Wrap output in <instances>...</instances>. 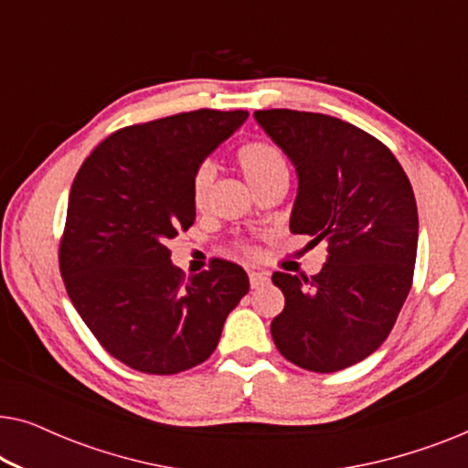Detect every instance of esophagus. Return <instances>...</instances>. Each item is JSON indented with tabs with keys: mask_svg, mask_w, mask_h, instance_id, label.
<instances>
[{
	"mask_svg": "<svg viewBox=\"0 0 468 468\" xmlns=\"http://www.w3.org/2000/svg\"><path fill=\"white\" fill-rule=\"evenodd\" d=\"M266 281H268V274L266 272H255V271L249 272V283H251L253 290H255V287L264 285Z\"/></svg>",
	"mask_w": 468,
	"mask_h": 468,
	"instance_id": "obj_1",
	"label": "esophagus"
}]
</instances>
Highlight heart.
<instances>
[{
	"instance_id": "1",
	"label": "heart",
	"mask_w": 468,
	"mask_h": 468,
	"mask_svg": "<svg viewBox=\"0 0 468 468\" xmlns=\"http://www.w3.org/2000/svg\"><path fill=\"white\" fill-rule=\"evenodd\" d=\"M236 165L258 194L261 189L271 187L272 183L287 178V159L283 151L279 146L266 143V140H249V143L240 144L239 151H236ZM213 185L215 168L210 164H202L194 172V178H191V202L197 210H202L208 204ZM239 251L253 255L255 249L247 242H240Z\"/></svg>"
}]
</instances>
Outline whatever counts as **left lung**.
<instances>
[{
  "label": "left lung",
  "instance_id": "1",
  "mask_svg": "<svg viewBox=\"0 0 468 468\" xmlns=\"http://www.w3.org/2000/svg\"><path fill=\"white\" fill-rule=\"evenodd\" d=\"M255 119L296 165L292 232L328 245L315 277L272 274L285 296L272 341L296 367L336 373L381 347L411 290L413 187L392 151L347 121L287 108Z\"/></svg>",
  "mask_w": 468,
  "mask_h": 468
}]
</instances>
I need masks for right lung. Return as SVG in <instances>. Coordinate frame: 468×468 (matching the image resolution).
<instances>
[{
	"mask_svg": "<svg viewBox=\"0 0 468 468\" xmlns=\"http://www.w3.org/2000/svg\"><path fill=\"white\" fill-rule=\"evenodd\" d=\"M247 117L200 108L123 127L74 178L59 271L82 322L125 367L176 375L202 364L249 292L234 261L215 258L185 279L165 247L196 221L194 172Z\"/></svg>",
	"mask_w": 468,
	"mask_h": 468,
	"instance_id": "obj_1",
	"label": "right lung"
}]
</instances>
